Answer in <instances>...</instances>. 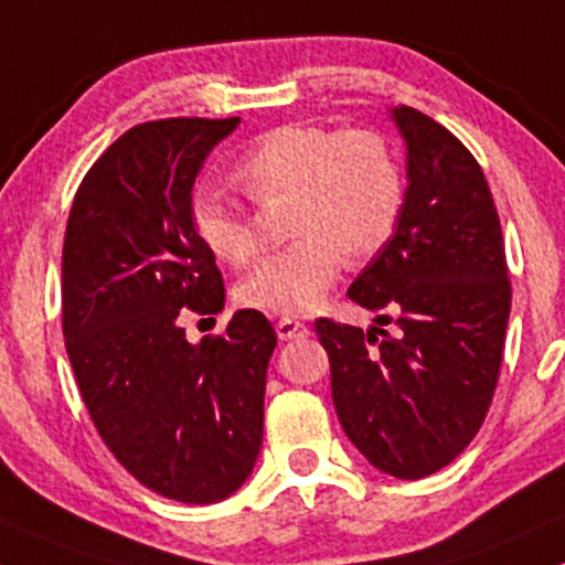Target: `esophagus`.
I'll return each mask as SVG.
<instances>
[{"label": "esophagus", "mask_w": 565, "mask_h": 565, "mask_svg": "<svg viewBox=\"0 0 565 565\" xmlns=\"http://www.w3.org/2000/svg\"><path fill=\"white\" fill-rule=\"evenodd\" d=\"M277 335H280L282 341H290V339H301V335L309 333V328L303 326V322L294 320V317H280L277 320Z\"/></svg>", "instance_id": "obj_1"}]
</instances>
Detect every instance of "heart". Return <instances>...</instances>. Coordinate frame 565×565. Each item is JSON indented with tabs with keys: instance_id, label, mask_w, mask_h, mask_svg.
<instances>
[{
	"instance_id": "1",
	"label": "heart",
	"mask_w": 565,
	"mask_h": 565,
	"mask_svg": "<svg viewBox=\"0 0 565 565\" xmlns=\"http://www.w3.org/2000/svg\"><path fill=\"white\" fill-rule=\"evenodd\" d=\"M232 179L258 205L290 198L288 248L269 253L239 285L248 307L307 315L352 258H367L397 230L405 205L401 164L379 132L280 125L234 162ZM200 243L224 264L256 253L250 218L224 192L202 186L192 198Z\"/></svg>"
}]
</instances>
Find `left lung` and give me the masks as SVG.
Instances as JSON below:
<instances>
[{
	"label": "left lung",
	"instance_id": "left-lung-1",
	"mask_svg": "<svg viewBox=\"0 0 565 565\" xmlns=\"http://www.w3.org/2000/svg\"><path fill=\"white\" fill-rule=\"evenodd\" d=\"M392 119L408 149L403 215L347 296L397 331L328 317L315 331L347 437L376 470L419 480L451 465L486 419L512 288L497 205L470 149L411 106Z\"/></svg>",
	"mask_w": 565,
	"mask_h": 565
}]
</instances>
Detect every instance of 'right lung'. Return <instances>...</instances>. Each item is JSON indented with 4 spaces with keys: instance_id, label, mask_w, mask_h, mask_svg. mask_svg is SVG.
<instances>
[{
    "instance_id": "obj_1",
    "label": "right lung",
    "mask_w": 565,
    "mask_h": 565,
    "mask_svg": "<svg viewBox=\"0 0 565 565\" xmlns=\"http://www.w3.org/2000/svg\"><path fill=\"white\" fill-rule=\"evenodd\" d=\"M239 117H173L119 136L82 179L63 239V339L90 419L138 483L213 504L262 451L271 322L239 309L189 344L181 309H224V277L192 226L202 162Z\"/></svg>"
}]
</instances>
